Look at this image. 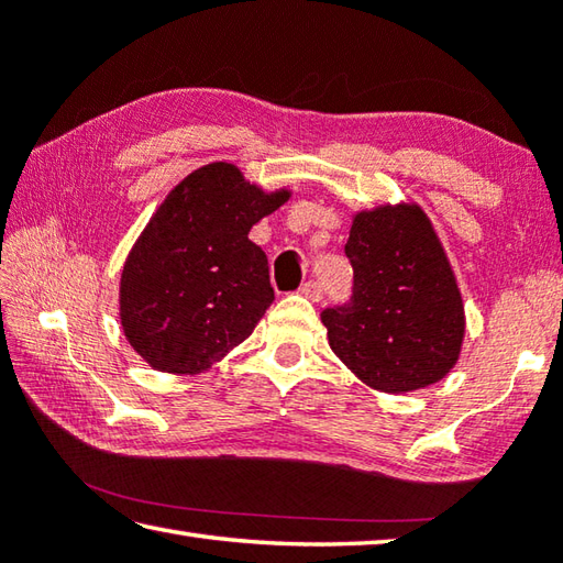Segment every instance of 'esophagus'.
<instances>
[{"label": "esophagus", "instance_id": "obj_1", "mask_svg": "<svg viewBox=\"0 0 563 563\" xmlns=\"http://www.w3.org/2000/svg\"><path fill=\"white\" fill-rule=\"evenodd\" d=\"M300 295L310 297L312 302H319V300H322V285H319L317 280H307L300 288Z\"/></svg>", "mask_w": 563, "mask_h": 563}]
</instances>
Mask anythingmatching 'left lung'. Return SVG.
Masks as SVG:
<instances>
[{"instance_id":"1","label":"left lung","mask_w":563,"mask_h":563,"mask_svg":"<svg viewBox=\"0 0 563 563\" xmlns=\"http://www.w3.org/2000/svg\"><path fill=\"white\" fill-rule=\"evenodd\" d=\"M346 256L354 300L322 312L341 363L371 390L388 395L446 378L466 336L464 297L424 209L417 202L358 209Z\"/></svg>"}]
</instances>
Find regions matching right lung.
<instances>
[{
	"label": "right lung",
	"mask_w": 563,
	"mask_h": 563,
	"mask_svg": "<svg viewBox=\"0 0 563 563\" xmlns=\"http://www.w3.org/2000/svg\"><path fill=\"white\" fill-rule=\"evenodd\" d=\"M239 165H202L165 195L119 278V322L153 371L200 376L246 341L273 302L268 258L249 231L290 200Z\"/></svg>",
	"instance_id": "obj_1"
}]
</instances>
